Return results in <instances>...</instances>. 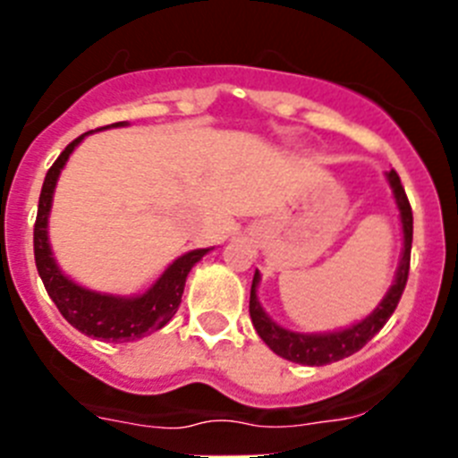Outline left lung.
Instances as JSON below:
<instances>
[{"instance_id": "1", "label": "left lung", "mask_w": 458, "mask_h": 458, "mask_svg": "<svg viewBox=\"0 0 458 458\" xmlns=\"http://www.w3.org/2000/svg\"><path fill=\"white\" fill-rule=\"evenodd\" d=\"M387 181H390V188L394 192L396 206H399V216H402V226H403V252L402 261H399V268H396L394 284L390 286V291L386 293V298L380 301V305L371 311L369 317L362 318L360 323L351 327H344L337 333H323V335H302V333H291L286 327L277 326L273 318L264 311V307L259 305L257 298V286H259V270L254 273L252 279V291H250V318H252L254 330L259 333V337L264 339L270 346L273 353H277L279 358L291 360V362H298V365H310V367H321L330 365V362H337V360L349 358V355L358 353L380 327L386 326L387 318L392 317V311L396 310L399 301H402V293L406 289L408 282V270H411V245H412V210L408 204L406 190H403L402 179L399 174L392 169L387 172Z\"/></svg>"}]
</instances>
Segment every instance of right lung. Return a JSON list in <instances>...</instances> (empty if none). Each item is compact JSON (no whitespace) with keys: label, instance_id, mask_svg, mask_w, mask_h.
Returning a JSON list of instances; mask_svg holds the SVG:
<instances>
[{"label":"right lung","instance_id":"add662e5","mask_svg":"<svg viewBox=\"0 0 458 458\" xmlns=\"http://www.w3.org/2000/svg\"><path fill=\"white\" fill-rule=\"evenodd\" d=\"M112 125L114 128L125 125V121ZM84 135H89V132H84ZM84 135L72 140L64 148L62 156L56 157L55 165L47 169L46 181H43V190H40L38 197V216H36L34 225L36 268H38L43 284H46L47 295L72 327H78L80 333L89 335V337L103 339V342H132V339L156 333L172 321L181 305L185 277L208 250H192V252L179 257L157 277V282L147 293L135 295V298L89 291L68 279L52 257L50 242H47V217H50L56 179H59L72 148L84 140Z\"/></svg>","mask_w":458,"mask_h":458}]
</instances>
